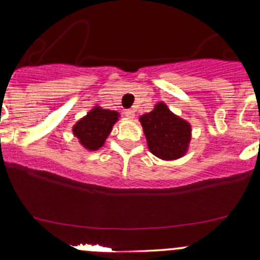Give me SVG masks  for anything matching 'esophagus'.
<instances>
[{
	"label": "esophagus",
	"mask_w": 260,
	"mask_h": 260,
	"mask_svg": "<svg viewBox=\"0 0 260 260\" xmlns=\"http://www.w3.org/2000/svg\"><path fill=\"white\" fill-rule=\"evenodd\" d=\"M124 114L129 118H135V111L133 109H125Z\"/></svg>",
	"instance_id": "1"
}]
</instances>
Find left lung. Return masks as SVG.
Instances as JSON below:
<instances>
[{
    "instance_id": "left-lung-1",
    "label": "left lung",
    "mask_w": 260,
    "mask_h": 260,
    "mask_svg": "<svg viewBox=\"0 0 260 260\" xmlns=\"http://www.w3.org/2000/svg\"><path fill=\"white\" fill-rule=\"evenodd\" d=\"M148 149L161 159H177L187 151L191 125L167 108L165 103L140 118Z\"/></svg>"
}]
</instances>
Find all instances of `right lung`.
Segmentation results:
<instances>
[{"label":"right lung","instance_id":"1","mask_svg":"<svg viewBox=\"0 0 260 260\" xmlns=\"http://www.w3.org/2000/svg\"><path fill=\"white\" fill-rule=\"evenodd\" d=\"M119 113L102 107H94L88 114L73 127V133L81 146L89 151H96L106 142Z\"/></svg>","mask_w":260,"mask_h":260}]
</instances>
